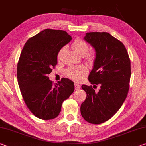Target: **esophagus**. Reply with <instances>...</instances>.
<instances>
[{
    "mask_svg": "<svg viewBox=\"0 0 146 146\" xmlns=\"http://www.w3.org/2000/svg\"><path fill=\"white\" fill-rule=\"evenodd\" d=\"M81 88V86H80V85H79L78 84H75V90H79V89H80Z\"/></svg>",
    "mask_w": 146,
    "mask_h": 146,
    "instance_id": "esophagus-1",
    "label": "esophagus"
}]
</instances>
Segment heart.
Instances as JSON below:
<instances>
[{"mask_svg":"<svg viewBox=\"0 0 146 146\" xmlns=\"http://www.w3.org/2000/svg\"><path fill=\"white\" fill-rule=\"evenodd\" d=\"M72 48L76 53L80 55L85 54L86 60L88 62H92L96 57V52L94 50H88L89 45L86 41L80 38H76L73 41ZM66 47H62L60 49L57 53V58L58 60L62 58L65 51ZM86 73L87 69L83 66H72L68 68L66 71L68 76L71 80L76 82H79L82 80Z\"/></svg>","mask_w":146,"mask_h":146,"instance_id":"obj_1","label":"heart"}]
</instances>
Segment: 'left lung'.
Wrapping results in <instances>:
<instances>
[{
	"mask_svg": "<svg viewBox=\"0 0 146 146\" xmlns=\"http://www.w3.org/2000/svg\"><path fill=\"white\" fill-rule=\"evenodd\" d=\"M85 40L95 49L96 58L88 80L93 88L100 85L98 92L92 86L82 85L87 94L80 106L86 121L100 124L110 120L127 97L131 78V61L122 42L107 32L86 33Z\"/></svg>",
	"mask_w": 146,
	"mask_h": 146,
	"instance_id": "obj_1",
	"label": "left lung"
}]
</instances>
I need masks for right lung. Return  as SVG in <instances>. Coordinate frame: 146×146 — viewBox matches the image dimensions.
<instances>
[{"instance_id": "1", "label": "right lung", "mask_w": 146, "mask_h": 146, "mask_svg": "<svg viewBox=\"0 0 146 146\" xmlns=\"http://www.w3.org/2000/svg\"><path fill=\"white\" fill-rule=\"evenodd\" d=\"M71 36L60 29H46L29 38L17 64V80L26 105L42 120L58 117L62 104L73 93V81L62 78L53 84L48 75L57 64L60 49Z\"/></svg>"}]
</instances>
